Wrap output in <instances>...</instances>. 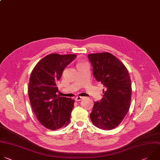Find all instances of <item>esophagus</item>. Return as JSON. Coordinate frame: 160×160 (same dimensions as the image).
Returning a JSON list of instances; mask_svg holds the SVG:
<instances>
[{"instance_id": "obj_1", "label": "esophagus", "mask_w": 160, "mask_h": 160, "mask_svg": "<svg viewBox=\"0 0 160 160\" xmlns=\"http://www.w3.org/2000/svg\"><path fill=\"white\" fill-rule=\"evenodd\" d=\"M82 98H83V97H77L75 98V100H76V101L79 102V101H81Z\"/></svg>"}]
</instances>
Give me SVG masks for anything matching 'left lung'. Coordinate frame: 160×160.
<instances>
[{
  "mask_svg": "<svg viewBox=\"0 0 160 160\" xmlns=\"http://www.w3.org/2000/svg\"><path fill=\"white\" fill-rule=\"evenodd\" d=\"M88 57L94 77L105 87L103 98L94 103L90 118L99 129H113L120 123L131 106L132 88L129 72L122 62L108 52L91 53Z\"/></svg>",
  "mask_w": 160,
  "mask_h": 160,
  "instance_id": "left-lung-1",
  "label": "left lung"
}]
</instances>
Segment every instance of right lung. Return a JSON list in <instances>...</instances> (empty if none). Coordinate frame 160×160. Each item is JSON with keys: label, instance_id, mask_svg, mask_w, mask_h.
Returning a JSON list of instances; mask_svg holds the SVG:
<instances>
[{"label": "right lung", "instance_id": "obj_1", "mask_svg": "<svg viewBox=\"0 0 160 160\" xmlns=\"http://www.w3.org/2000/svg\"><path fill=\"white\" fill-rule=\"evenodd\" d=\"M76 55L52 53L40 60L30 76L28 96L39 122L50 130L69 124L74 100L60 97L57 84Z\"/></svg>", "mask_w": 160, "mask_h": 160}]
</instances>
